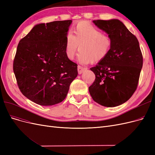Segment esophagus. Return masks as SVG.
I'll list each match as a JSON object with an SVG mask.
<instances>
[{"mask_svg": "<svg viewBox=\"0 0 155 155\" xmlns=\"http://www.w3.org/2000/svg\"><path fill=\"white\" fill-rule=\"evenodd\" d=\"M86 70V68H84V67L80 66V65H79V66L78 67V70L79 74H82L84 72V70Z\"/></svg>", "mask_w": 155, "mask_h": 155, "instance_id": "34e87169", "label": "esophagus"}]
</instances>
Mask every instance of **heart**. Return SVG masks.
Instances as JSON below:
<instances>
[{
	"instance_id": "b5f03b06",
	"label": "heart",
	"mask_w": 155,
	"mask_h": 155,
	"mask_svg": "<svg viewBox=\"0 0 155 155\" xmlns=\"http://www.w3.org/2000/svg\"><path fill=\"white\" fill-rule=\"evenodd\" d=\"M72 33H68L64 44L67 58L73 60L79 50V61L97 63L104 60L111 50L110 37L96 26L86 22L78 23Z\"/></svg>"
}]
</instances>
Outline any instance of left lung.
I'll use <instances>...</instances> for the list:
<instances>
[{
  "instance_id": "obj_1",
  "label": "left lung",
  "mask_w": 155,
  "mask_h": 155,
  "mask_svg": "<svg viewBox=\"0 0 155 155\" xmlns=\"http://www.w3.org/2000/svg\"><path fill=\"white\" fill-rule=\"evenodd\" d=\"M93 22L109 34L112 45L107 57L90 68L96 79L88 91L93 100L101 105L118 106L130 99L138 85L143 66L139 42L118 19Z\"/></svg>"
}]
</instances>
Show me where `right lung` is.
<instances>
[{
	"instance_id": "1",
	"label": "right lung",
	"mask_w": 155,
	"mask_h": 155,
	"mask_svg": "<svg viewBox=\"0 0 155 155\" xmlns=\"http://www.w3.org/2000/svg\"><path fill=\"white\" fill-rule=\"evenodd\" d=\"M72 21L37 25L18 44L13 69L21 92L35 104L49 106L66 97L78 76L64 44Z\"/></svg>"
}]
</instances>
